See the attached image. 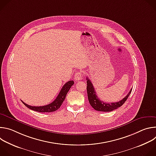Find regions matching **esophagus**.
Instances as JSON below:
<instances>
[{"instance_id": "esophagus-1", "label": "esophagus", "mask_w": 156, "mask_h": 156, "mask_svg": "<svg viewBox=\"0 0 156 156\" xmlns=\"http://www.w3.org/2000/svg\"><path fill=\"white\" fill-rule=\"evenodd\" d=\"M82 77H83V75L81 73V72H78L77 73H75V80L76 81H80L82 79Z\"/></svg>"}]
</instances>
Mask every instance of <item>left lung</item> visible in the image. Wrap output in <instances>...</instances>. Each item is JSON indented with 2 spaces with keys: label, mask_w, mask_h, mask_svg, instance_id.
Wrapping results in <instances>:
<instances>
[{
  "label": "left lung",
  "mask_w": 156,
  "mask_h": 156,
  "mask_svg": "<svg viewBox=\"0 0 156 156\" xmlns=\"http://www.w3.org/2000/svg\"><path fill=\"white\" fill-rule=\"evenodd\" d=\"M86 83H87V93L89 102L90 105L94 108L96 110L101 111V112H110L114 110L117 109V108L121 107L127 100L128 96H129L132 89L128 93V94L122 100L117 102H112V103H105L102 101H101L96 95V93L94 90V86L91 81V80L88 78H86Z\"/></svg>",
  "instance_id": "left-lung-1"
}]
</instances>
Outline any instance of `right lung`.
<instances>
[{"label":"right lung","mask_w":156,"mask_h":156,"mask_svg":"<svg viewBox=\"0 0 156 156\" xmlns=\"http://www.w3.org/2000/svg\"><path fill=\"white\" fill-rule=\"evenodd\" d=\"M74 84L73 81H69L67 83H66L62 88L61 89V90L56 98V99L51 104H48L46 105H44V106H39V107H36V106H31L27 104L24 102L22 101V102L25 104V106H27L28 108L30 109H31L33 110L36 111V112H54V111L57 110L60 108L61 105L62 104L63 101L65 99L66 94L68 93L69 91L70 90V87L72 86Z\"/></svg>","instance_id":"1"}]
</instances>
